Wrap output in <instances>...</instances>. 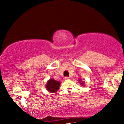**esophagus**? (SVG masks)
I'll return each instance as SVG.
<instances>
[{
	"mask_svg": "<svg viewBox=\"0 0 124 124\" xmlns=\"http://www.w3.org/2000/svg\"><path fill=\"white\" fill-rule=\"evenodd\" d=\"M70 79V77H65V79Z\"/></svg>",
	"mask_w": 124,
	"mask_h": 124,
	"instance_id": "obj_1",
	"label": "esophagus"
}]
</instances>
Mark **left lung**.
I'll return each instance as SVG.
<instances>
[{"instance_id": "1", "label": "left lung", "mask_w": 124, "mask_h": 124, "mask_svg": "<svg viewBox=\"0 0 124 124\" xmlns=\"http://www.w3.org/2000/svg\"><path fill=\"white\" fill-rule=\"evenodd\" d=\"M78 81L79 82V83H80L81 85H82V86H85V82H84V81H81V79H79V80H78Z\"/></svg>"}]
</instances>
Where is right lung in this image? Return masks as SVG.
Masks as SVG:
<instances>
[{"mask_svg":"<svg viewBox=\"0 0 124 124\" xmlns=\"http://www.w3.org/2000/svg\"><path fill=\"white\" fill-rule=\"evenodd\" d=\"M60 86V82L56 81L53 78H51L48 80L46 85V88L49 92L55 93L58 90Z\"/></svg>","mask_w":124,"mask_h":124,"instance_id":"obj_1","label":"right lung"}]
</instances>
